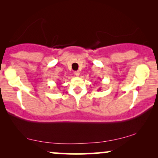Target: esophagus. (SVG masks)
<instances>
[{
	"label": "esophagus",
	"mask_w": 158,
	"mask_h": 158,
	"mask_svg": "<svg viewBox=\"0 0 158 158\" xmlns=\"http://www.w3.org/2000/svg\"><path fill=\"white\" fill-rule=\"evenodd\" d=\"M75 75L76 77H78L79 75H80V72H79V71H75Z\"/></svg>",
	"instance_id": "esophagus-1"
}]
</instances>
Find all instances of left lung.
Here are the masks:
<instances>
[{
  "label": "left lung",
  "instance_id": "8db88e82",
  "mask_svg": "<svg viewBox=\"0 0 158 158\" xmlns=\"http://www.w3.org/2000/svg\"><path fill=\"white\" fill-rule=\"evenodd\" d=\"M101 90V88H99V89H98V90Z\"/></svg>",
  "mask_w": 158,
  "mask_h": 158
}]
</instances>
